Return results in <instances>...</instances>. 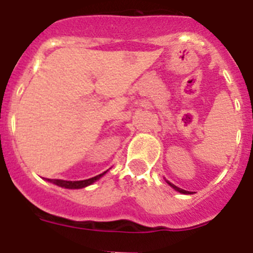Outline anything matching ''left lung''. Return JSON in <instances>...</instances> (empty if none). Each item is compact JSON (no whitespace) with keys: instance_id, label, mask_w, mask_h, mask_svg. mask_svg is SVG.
<instances>
[{"instance_id":"left-lung-1","label":"left lung","mask_w":253,"mask_h":253,"mask_svg":"<svg viewBox=\"0 0 253 253\" xmlns=\"http://www.w3.org/2000/svg\"><path fill=\"white\" fill-rule=\"evenodd\" d=\"M167 184H169V186H172V187H173V189H175L176 191H178V193H181V194H191V193H189V191H186V190H182V189H180V187L175 186V185H173V184H171V182H169V181H167Z\"/></svg>"}]
</instances>
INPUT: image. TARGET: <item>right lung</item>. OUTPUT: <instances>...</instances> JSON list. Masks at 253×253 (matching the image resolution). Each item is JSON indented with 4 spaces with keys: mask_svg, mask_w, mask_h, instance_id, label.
Listing matches in <instances>:
<instances>
[{
    "mask_svg": "<svg viewBox=\"0 0 253 253\" xmlns=\"http://www.w3.org/2000/svg\"><path fill=\"white\" fill-rule=\"evenodd\" d=\"M106 172H102L100 175L95 176V177L87 178V180H82V181H64V180H50L48 178V181L53 182V184L58 185L60 187H66V189H82V187H86L88 185L93 184L96 180H99L102 175H105Z\"/></svg>",
    "mask_w": 253,
    "mask_h": 253,
    "instance_id": "1",
    "label": "right lung"
}]
</instances>
